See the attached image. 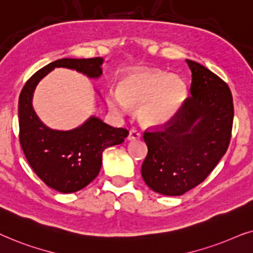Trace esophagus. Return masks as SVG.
<instances>
[{
    "mask_svg": "<svg viewBox=\"0 0 253 253\" xmlns=\"http://www.w3.org/2000/svg\"><path fill=\"white\" fill-rule=\"evenodd\" d=\"M141 137V134L139 133V130L135 129V128H132L129 130V134H128V141H133V140H139Z\"/></svg>",
    "mask_w": 253,
    "mask_h": 253,
    "instance_id": "obj_1",
    "label": "esophagus"
}]
</instances>
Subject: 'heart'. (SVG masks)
Returning <instances> with one entry per match:
<instances>
[{"label":"heart","mask_w":253,"mask_h":253,"mask_svg":"<svg viewBox=\"0 0 253 253\" xmlns=\"http://www.w3.org/2000/svg\"><path fill=\"white\" fill-rule=\"evenodd\" d=\"M119 91L106 92L111 111L123 114L128 105L140 106L139 118L151 127L170 123L187 98V86L180 77L160 70H135L121 77Z\"/></svg>","instance_id":"heart-1"}]
</instances>
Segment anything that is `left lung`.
Returning <instances> with one entry per match:
<instances>
[{"instance_id": "8db88e82", "label": "left lung", "mask_w": 253, "mask_h": 253, "mask_svg": "<svg viewBox=\"0 0 253 253\" xmlns=\"http://www.w3.org/2000/svg\"><path fill=\"white\" fill-rule=\"evenodd\" d=\"M191 97L169 124L143 134L148 147L141 174L151 190L181 195L206 179L228 149L234 104L227 83L200 63L186 60Z\"/></svg>"}]
</instances>
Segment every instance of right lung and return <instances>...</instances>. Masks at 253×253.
<instances>
[{"label": "right lung", "instance_id": "obj_1", "mask_svg": "<svg viewBox=\"0 0 253 253\" xmlns=\"http://www.w3.org/2000/svg\"><path fill=\"white\" fill-rule=\"evenodd\" d=\"M103 63L102 58L59 59L38 70L26 82L19 95L22 149L37 176L47 186L61 193H73L91 183L102 168L103 151L123 143L128 130L114 128L95 116L69 130L49 128L33 109L35 90L40 81L55 68L73 69L97 80L103 75Z\"/></svg>", "mask_w": 253, "mask_h": 253}]
</instances>
